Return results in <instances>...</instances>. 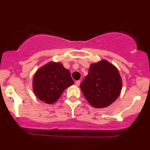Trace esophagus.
<instances>
[{"label":"esophagus","instance_id":"1","mask_svg":"<svg viewBox=\"0 0 150 150\" xmlns=\"http://www.w3.org/2000/svg\"><path fill=\"white\" fill-rule=\"evenodd\" d=\"M75 85H76V86H80V80L76 81V82H75Z\"/></svg>","mask_w":150,"mask_h":150}]
</instances>
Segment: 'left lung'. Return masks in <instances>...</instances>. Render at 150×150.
Here are the masks:
<instances>
[{
    "label": "left lung",
    "mask_w": 150,
    "mask_h": 150,
    "mask_svg": "<svg viewBox=\"0 0 150 150\" xmlns=\"http://www.w3.org/2000/svg\"><path fill=\"white\" fill-rule=\"evenodd\" d=\"M85 99L93 107H107L119 97L122 79L116 67L103 59L90 65L80 85Z\"/></svg>",
    "instance_id": "obj_1"
}]
</instances>
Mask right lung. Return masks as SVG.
<instances>
[{"mask_svg":"<svg viewBox=\"0 0 150 150\" xmlns=\"http://www.w3.org/2000/svg\"><path fill=\"white\" fill-rule=\"evenodd\" d=\"M73 84L69 70L59 62L51 61L34 74L32 87L39 100L51 104L59 99L65 89Z\"/></svg>","mask_w":150,"mask_h":150,"instance_id":"right-lung-1","label":"right lung"}]
</instances>
